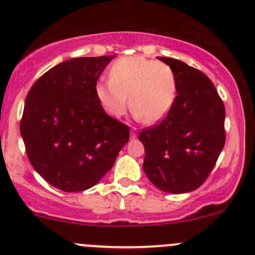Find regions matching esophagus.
<instances>
[{"mask_svg": "<svg viewBox=\"0 0 255 255\" xmlns=\"http://www.w3.org/2000/svg\"><path fill=\"white\" fill-rule=\"evenodd\" d=\"M137 137V129L135 128H132V132H130V138Z\"/></svg>", "mask_w": 255, "mask_h": 255, "instance_id": "obj_1", "label": "esophagus"}]
</instances>
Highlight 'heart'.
<instances>
[{"instance_id":"heart-1","label":"heart","mask_w":255,"mask_h":255,"mask_svg":"<svg viewBox=\"0 0 255 255\" xmlns=\"http://www.w3.org/2000/svg\"><path fill=\"white\" fill-rule=\"evenodd\" d=\"M95 94L102 109L120 117L129 104L134 115L149 125L165 117L176 95L174 70L165 63L144 56H123L110 68V79L100 80Z\"/></svg>"}]
</instances>
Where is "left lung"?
Wrapping results in <instances>:
<instances>
[{
    "instance_id": "1",
    "label": "left lung",
    "mask_w": 255,
    "mask_h": 255,
    "mask_svg": "<svg viewBox=\"0 0 255 255\" xmlns=\"http://www.w3.org/2000/svg\"><path fill=\"white\" fill-rule=\"evenodd\" d=\"M158 59L174 70L177 95L164 120L138 135L143 170L161 191L184 194L206 181L225 146V105L202 71L177 59Z\"/></svg>"
}]
</instances>
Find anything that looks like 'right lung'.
<instances>
[{
	"label": "right lung",
	"mask_w": 255,
	"mask_h": 255,
	"mask_svg": "<svg viewBox=\"0 0 255 255\" xmlns=\"http://www.w3.org/2000/svg\"><path fill=\"white\" fill-rule=\"evenodd\" d=\"M113 55L74 58L33 84L24 102L20 134L33 168L65 192L96 185L129 140V127L110 117L95 94Z\"/></svg>",
	"instance_id": "1"
}]
</instances>
